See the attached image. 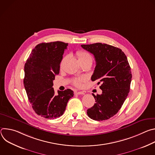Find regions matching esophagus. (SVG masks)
<instances>
[{
  "instance_id": "esophagus-1",
  "label": "esophagus",
  "mask_w": 155,
  "mask_h": 155,
  "mask_svg": "<svg viewBox=\"0 0 155 155\" xmlns=\"http://www.w3.org/2000/svg\"><path fill=\"white\" fill-rule=\"evenodd\" d=\"M75 94H84L85 93H84V92H83V91H75Z\"/></svg>"
}]
</instances>
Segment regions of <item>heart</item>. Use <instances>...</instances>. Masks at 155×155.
<instances>
[{"instance_id": "obj_1", "label": "heart", "mask_w": 155, "mask_h": 155, "mask_svg": "<svg viewBox=\"0 0 155 155\" xmlns=\"http://www.w3.org/2000/svg\"><path fill=\"white\" fill-rule=\"evenodd\" d=\"M77 57L79 61V62L81 61H92V57L91 54L85 51H78L76 53ZM86 80V78L84 77H81L78 78H75L72 80V83L74 86L77 87H80L81 85L82 82H83Z\"/></svg>"}]
</instances>
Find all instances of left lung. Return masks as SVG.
<instances>
[{
	"mask_svg": "<svg viewBox=\"0 0 155 155\" xmlns=\"http://www.w3.org/2000/svg\"><path fill=\"white\" fill-rule=\"evenodd\" d=\"M81 46L94 56L96 65L91 80L101 83L102 90L101 94H93L96 103L87 114L94 120H108L117 114L129 93L132 74L127 57L121 49L106 43Z\"/></svg>",
	"mask_w": 155,
	"mask_h": 155,
	"instance_id": "8db88e82",
	"label": "left lung"
}]
</instances>
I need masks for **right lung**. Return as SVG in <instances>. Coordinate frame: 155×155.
I'll use <instances>...</instances> for the list:
<instances>
[{
	"label": "right lung",
	"instance_id": "obj_1",
	"mask_svg": "<svg viewBox=\"0 0 155 155\" xmlns=\"http://www.w3.org/2000/svg\"><path fill=\"white\" fill-rule=\"evenodd\" d=\"M68 46V43L59 41L38 44L25 65L23 82L29 101L35 112L43 118L53 120L62 115L74 95L70 89L58 91L55 95L53 87Z\"/></svg>",
	"mask_w": 155,
	"mask_h": 155
}]
</instances>
